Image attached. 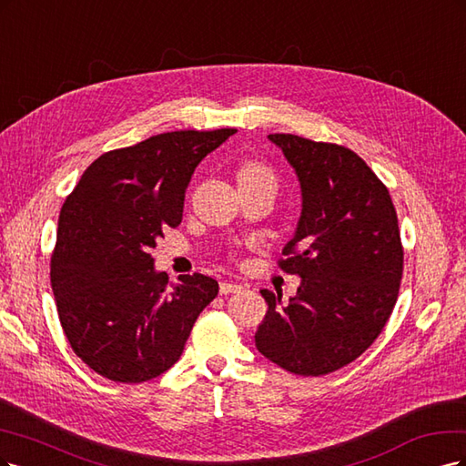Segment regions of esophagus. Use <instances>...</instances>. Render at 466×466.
Here are the masks:
<instances>
[{
    "instance_id": "obj_1",
    "label": "esophagus",
    "mask_w": 466,
    "mask_h": 466,
    "mask_svg": "<svg viewBox=\"0 0 466 466\" xmlns=\"http://www.w3.org/2000/svg\"><path fill=\"white\" fill-rule=\"evenodd\" d=\"M242 290V284L232 282V280H224L220 282V294H236Z\"/></svg>"
}]
</instances>
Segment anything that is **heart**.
I'll return each instance as SVG.
<instances>
[{
	"instance_id": "obj_1",
	"label": "heart",
	"mask_w": 466,
	"mask_h": 466,
	"mask_svg": "<svg viewBox=\"0 0 466 466\" xmlns=\"http://www.w3.org/2000/svg\"><path fill=\"white\" fill-rule=\"evenodd\" d=\"M238 186L239 187H271L277 191L279 177L277 172L267 162L251 158L239 164L238 168Z\"/></svg>"
}]
</instances>
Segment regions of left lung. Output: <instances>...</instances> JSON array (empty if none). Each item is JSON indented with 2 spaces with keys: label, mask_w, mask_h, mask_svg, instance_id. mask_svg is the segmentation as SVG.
I'll return each instance as SVG.
<instances>
[{
  "label": "left lung",
  "mask_w": 466,
  "mask_h": 466,
  "mask_svg": "<svg viewBox=\"0 0 466 466\" xmlns=\"http://www.w3.org/2000/svg\"><path fill=\"white\" fill-rule=\"evenodd\" d=\"M302 187V215L279 267L298 275L289 304L261 290L268 304L255 333L258 350L296 375L318 378L364 354L391 318L404 251L391 195L350 148L268 135Z\"/></svg>",
  "instance_id": "obj_1"
}]
</instances>
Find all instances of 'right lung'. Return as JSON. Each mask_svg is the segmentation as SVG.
Listing matches in <instances>:
<instances>
[{
	"label": "right lung",
	"mask_w": 466,
	"mask_h": 466,
	"mask_svg": "<svg viewBox=\"0 0 466 466\" xmlns=\"http://www.w3.org/2000/svg\"><path fill=\"white\" fill-rule=\"evenodd\" d=\"M182 129L114 148L85 170L59 211L50 280L73 352L116 383L172 368L218 282L182 275L168 289L151 249L182 222L195 167L234 135Z\"/></svg>",
	"instance_id": "right-lung-1"
}]
</instances>
